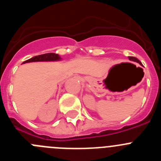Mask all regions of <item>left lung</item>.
<instances>
[{
	"label": "left lung",
	"instance_id": "1",
	"mask_svg": "<svg viewBox=\"0 0 161 161\" xmlns=\"http://www.w3.org/2000/svg\"><path fill=\"white\" fill-rule=\"evenodd\" d=\"M129 59L131 61H135V62H137V63H139V64H141V62L139 60V59H137V58L136 57H133V56H129Z\"/></svg>",
	"mask_w": 161,
	"mask_h": 161
}]
</instances>
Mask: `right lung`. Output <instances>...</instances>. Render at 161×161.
I'll return each instance as SVG.
<instances>
[{
    "instance_id": "obj_1",
    "label": "right lung",
    "mask_w": 161,
    "mask_h": 161,
    "mask_svg": "<svg viewBox=\"0 0 161 161\" xmlns=\"http://www.w3.org/2000/svg\"><path fill=\"white\" fill-rule=\"evenodd\" d=\"M61 59V57L58 54L55 53H47L43 55H39L32 57L27 60L24 61L22 64L31 63V62H47V61H59Z\"/></svg>"
}]
</instances>
